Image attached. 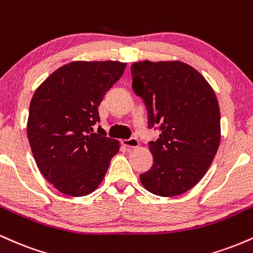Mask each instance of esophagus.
<instances>
[{"label": "esophagus", "mask_w": 253, "mask_h": 253, "mask_svg": "<svg viewBox=\"0 0 253 253\" xmlns=\"http://www.w3.org/2000/svg\"><path fill=\"white\" fill-rule=\"evenodd\" d=\"M124 146L128 147V149H135V147L139 146V140L136 138H129V139H124L123 141Z\"/></svg>", "instance_id": "esophagus-1"}]
</instances>
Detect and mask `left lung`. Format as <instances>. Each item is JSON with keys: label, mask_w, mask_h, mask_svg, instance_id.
Instances as JSON below:
<instances>
[{"label": "left lung", "mask_w": 253, "mask_h": 253, "mask_svg": "<svg viewBox=\"0 0 253 253\" xmlns=\"http://www.w3.org/2000/svg\"><path fill=\"white\" fill-rule=\"evenodd\" d=\"M130 72L149 127L161 130L149 143L153 165L140 175L141 184L155 195H181L201 181L219 149L215 92L193 66L176 60L133 63Z\"/></svg>", "instance_id": "left-lung-1"}]
</instances>
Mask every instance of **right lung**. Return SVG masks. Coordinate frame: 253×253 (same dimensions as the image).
Returning <instances> with one entry per match:
<instances>
[{"mask_svg":"<svg viewBox=\"0 0 253 253\" xmlns=\"http://www.w3.org/2000/svg\"><path fill=\"white\" fill-rule=\"evenodd\" d=\"M126 63L72 62L57 69L36 90L27 135L40 172L60 193L91 194L104 178L120 143L94 126L106 92Z\"/></svg>","mask_w":253,"mask_h":253,"instance_id":"1","label":"right lung"}]
</instances>
